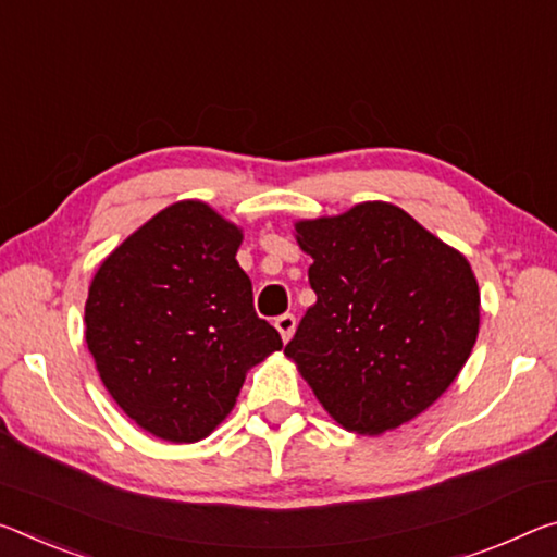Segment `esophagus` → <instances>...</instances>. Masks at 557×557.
Listing matches in <instances>:
<instances>
[{
  "label": "esophagus",
  "instance_id": "obj_1",
  "mask_svg": "<svg viewBox=\"0 0 557 557\" xmlns=\"http://www.w3.org/2000/svg\"><path fill=\"white\" fill-rule=\"evenodd\" d=\"M275 326H277V332H280L282 342H289V339H293L295 326H297L295 314H280L277 320H275Z\"/></svg>",
  "mask_w": 557,
  "mask_h": 557
}]
</instances>
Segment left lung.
<instances>
[{"instance_id":"left-lung-1","label":"left lung","mask_w":557,"mask_h":557,"mask_svg":"<svg viewBox=\"0 0 557 557\" xmlns=\"http://www.w3.org/2000/svg\"><path fill=\"white\" fill-rule=\"evenodd\" d=\"M317 302L287 359L342 429L379 436L426 411L471 357L481 293L469 260L406 210L367 200L297 220Z\"/></svg>"}]
</instances>
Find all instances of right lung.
I'll return each instance as SVG.
<instances>
[{
  "label": "right lung",
  "mask_w": 557,
  "mask_h": 557,
  "mask_svg": "<svg viewBox=\"0 0 557 557\" xmlns=\"http://www.w3.org/2000/svg\"><path fill=\"white\" fill-rule=\"evenodd\" d=\"M240 243L208 202L178 200L131 233L88 287L86 344L106 392L171 444L213 434L247 372L282 349L255 314Z\"/></svg>",
  "instance_id": "obj_1"
}]
</instances>
